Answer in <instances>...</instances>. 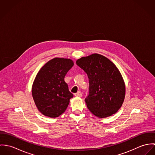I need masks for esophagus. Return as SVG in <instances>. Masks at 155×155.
<instances>
[{"label":"esophagus","instance_id":"obj_1","mask_svg":"<svg viewBox=\"0 0 155 155\" xmlns=\"http://www.w3.org/2000/svg\"><path fill=\"white\" fill-rule=\"evenodd\" d=\"M74 95L75 97H81L82 96V94L81 91H78L77 93H75Z\"/></svg>","mask_w":155,"mask_h":155}]
</instances>
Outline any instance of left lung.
<instances>
[{
    "label": "left lung",
    "instance_id": "left-lung-1",
    "mask_svg": "<svg viewBox=\"0 0 155 155\" xmlns=\"http://www.w3.org/2000/svg\"><path fill=\"white\" fill-rule=\"evenodd\" d=\"M76 64L87 74L89 89L85 101L89 111L100 118L116 113L125 96V85L115 64L107 57L92 54L76 61Z\"/></svg>",
    "mask_w": 155,
    "mask_h": 155
}]
</instances>
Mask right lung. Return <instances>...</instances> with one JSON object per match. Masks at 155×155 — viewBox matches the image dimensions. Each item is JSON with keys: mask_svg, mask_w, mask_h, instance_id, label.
<instances>
[{"mask_svg": "<svg viewBox=\"0 0 155 155\" xmlns=\"http://www.w3.org/2000/svg\"><path fill=\"white\" fill-rule=\"evenodd\" d=\"M73 65L71 59L56 57L48 61L36 74L32 96L38 110L45 116L57 117L66 110L73 95L64 77Z\"/></svg>", "mask_w": 155, "mask_h": 155, "instance_id": "right-lung-1", "label": "right lung"}]
</instances>
